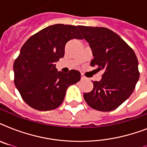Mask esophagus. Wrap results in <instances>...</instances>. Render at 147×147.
Returning <instances> with one entry per match:
<instances>
[{
  "mask_svg": "<svg viewBox=\"0 0 147 147\" xmlns=\"http://www.w3.org/2000/svg\"><path fill=\"white\" fill-rule=\"evenodd\" d=\"M85 78H86V77L84 76V74L81 73V79H82V80H85Z\"/></svg>",
  "mask_w": 147,
  "mask_h": 147,
  "instance_id": "1",
  "label": "esophagus"
}]
</instances>
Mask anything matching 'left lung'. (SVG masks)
Segmentation results:
<instances>
[{"mask_svg":"<svg viewBox=\"0 0 147 147\" xmlns=\"http://www.w3.org/2000/svg\"><path fill=\"white\" fill-rule=\"evenodd\" d=\"M90 45L94 59L91 66L103 70L102 78L93 82V89L83 97L100 111H111L125 101L139 80L138 60L134 51L117 34L105 27L78 26Z\"/></svg>","mask_w":147,"mask_h":147,"instance_id":"8db88e82","label":"left lung"}]
</instances>
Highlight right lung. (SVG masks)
Masks as SVG:
<instances>
[{"label":"right lung","mask_w":147,"mask_h":147,"mask_svg":"<svg viewBox=\"0 0 147 147\" xmlns=\"http://www.w3.org/2000/svg\"><path fill=\"white\" fill-rule=\"evenodd\" d=\"M72 39L83 37L73 25L55 24L33 35L23 45L13 63L14 84L23 100L38 111L59 107L69 85L80 81V72L58 71L55 62L65 55Z\"/></svg>","instance_id":"obj_1"}]
</instances>
